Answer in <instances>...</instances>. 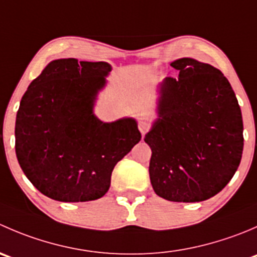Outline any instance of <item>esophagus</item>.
I'll return each mask as SVG.
<instances>
[{
  "label": "esophagus",
  "instance_id": "esophagus-1",
  "mask_svg": "<svg viewBox=\"0 0 257 257\" xmlns=\"http://www.w3.org/2000/svg\"><path fill=\"white\" fill-rule=\"evenodd\" d=\"M138 128H139V131H141V133L144 136V134L147 133L148 129H149V123H148L145 119H141V120H139Z\"/></svg>",
  "mask_w": 257,
  "mask_h": 257
}]
</instances>
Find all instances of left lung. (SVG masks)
Here are the masks:
<instances>
[{
  "label": "left lung",
  "instance_id": "1",
  "mask_svg": "<svg viewBox=\"0 0 257 257\" xmlns=\"http://www.w3.org/2000/svg\"><path fill=\"white\" fill-rule=\"evenodd\" d=\"M157 88V119L144 142L152 149L150 183L160 198L177 203L208 200L239 168L243 124L229 80L211 64L179 58Z\"/></svg>",
  "mask_w": 257,
  "mask_h": 257
}]
</instances>
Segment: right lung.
Listing matches in <instances>:
<instances>
[{
	"label": "right lung",
	"instance_id": "1",
	"mask_svg": "<svg viewBox=\"0 0 257 257\" xmlns=\"http://www.w3.org/2000/svg\"><path fill=\"white\" fill-rule=\"evenodd\" d=\"M110 71L107 62L54 59L21 99L17 160L35 188L53 200L102 198L116 163L142 139L134 118L103 121L94 114Z\"/></svg>",
	"mask_w": 257,
	"mask_h": 257
}]
</instances>
